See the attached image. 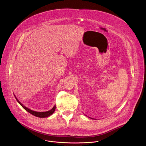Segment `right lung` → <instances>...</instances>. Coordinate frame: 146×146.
Segmentation results:
<instances>
[{"label": "right lung", "mask_w": 146, "mask_h": 146, "mask_svg": "<svg viewBox=\"0 0 146 146\" xmlns=\"http://www.w3.org/2000/svg\"><path fill=\"white\" fill-rule=\"evenodd\" d=\"M17 101L19 103V105L21 106L26 111H27L28 112H29V113H31V114L37 117H40V118H45V117H47L50 115H51V114H52L54 112V111L55 110V108H56V106H54L52 109H51L49 111H45V112H37V111H33V110H32L29 109H28V108L25 107V106H24L23 104L21 103L18 100V99L16 98V96L14 95Z\"/></svg>", "instance_id": "obj_1"}]
</instances>
